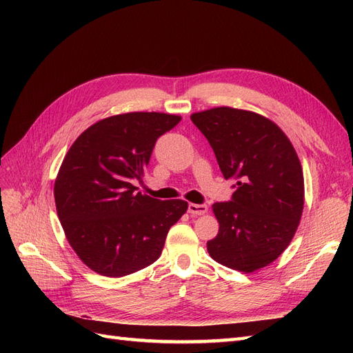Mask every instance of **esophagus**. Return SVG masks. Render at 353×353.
Returning a JSON list of instances; mask_svg holds the SVG:
<instances>
[{
    "instance_id": "obj_1",
    "label": "esophagus",
    "mask_w": 353,
    "mask_h": 353,
    "mask_svg": "<svg viewBox=\"0 0 353 353\" xmlns=\"http://www.w3.org/2000/svg\"><path fill=\"white\" fill-rule=\"evenodd\" d=\"M208 212V206L206 205H194V203H190L188 205V213L193 216L197 215H205Z\"/></svg>"
}]
</instances>
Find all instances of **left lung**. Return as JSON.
Returning a JSON list of instances; mask_svg holds the SVG:
<instances>
[{"label": "left lung", "instance_id": "obj_1", "mask_svg": "<svg viewBox=\"0 0 353 353\" xmlns=\"http://www.w3.org/2000/svg\"><path fill=\"white\" fill-rule=\"evenodd\" d=\"M191 121L223 178L236 181L231 200L212 206L219 231L208 252L240 272L263 268L287 249L302 218L305 184L294 147L272 121L249 110L215 108Z\"/></svg>", "mask_w": 353, "mask_h": 353}]
</instances>
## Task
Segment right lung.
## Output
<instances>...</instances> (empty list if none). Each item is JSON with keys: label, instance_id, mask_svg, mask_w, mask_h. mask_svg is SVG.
I'll use <instances>...</instances> for the list:
<instances>
[{"label": "right lung", "instance_id": "add662e5", "mask_svg": "<svg viewBox=\"0 0 353 353\" xmlns=\"http://www.w3.org/2000/svg\"><path fill=\"white\" fill-rule=\"evenodd\" d=\"M181 116L134 112L105 117L85 130L66 153L54 184L66 239L90 270L123 276L159 259L184 200H159L132 185L141 179L160 135Z\"/></svg>", "mask_w": 353, "mask_h": 353}]
</instances>
